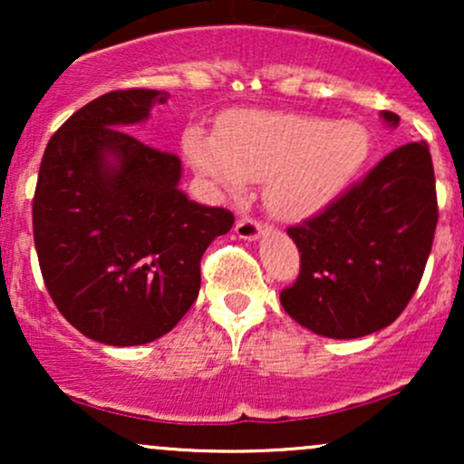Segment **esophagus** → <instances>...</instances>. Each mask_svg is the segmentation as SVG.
Wrapping results in <instances>:
<instances>
[{
    "label": "esophagus",
    "instance_id": "obj_1",
    "mask_svg": "<svg viewBox=\"0 0 464 464\" xmlns=\"http://www.w3.org/2000/svg\"><path fill=\"white\" fill-rule=\"evenodd\" d=\"M236 233L242 239H257L259 233H262V225H259L255 218L250 216H242L236 222Z\"/></svg>",
    "mask_w": 464,
    "mask_h": 464
}]
</instances>
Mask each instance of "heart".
Here are the masks:
<instances>
[{"instance_id":"b5f03b06","label":"heart","mask_w":464,"mask_h":464,"mask_svg":"<svg viewBox=\"0 0 464 464\" xmlns=\"http://www.w3.org/2000/svg\"><path fill=\"white\" fill-rule=\"evenodd\" d=\"M189 163L239 194L248 180H266L264 202L281 220L310 218L349 188L369 159V132L358 121L281 111H236L218 135L191 126L183 137Z\"/></svg>"}]
</instances>
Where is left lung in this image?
<instances>
[{
  "label": "left lung",
  "mask_w": 464,
  "mask_h": 464,
  "mask_svg": "<svg viewBox=\"0 0 464 464\" xmlns=\"http://www.w3.org/2000/svg\"><path fill=\"white\" fill-rule=\"evenodd\" d=\"M382 117L399 124L391 111ZM436 222L428 143L399 146L321 214L287 228L301 253V273L281 290V305L324 338L380 332L417 292Z\"/></svg>",
  "instance_id": "left-lung-1"
}]
</instances>
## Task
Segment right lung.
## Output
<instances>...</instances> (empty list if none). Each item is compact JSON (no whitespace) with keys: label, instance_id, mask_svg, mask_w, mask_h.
I'll use <instances>...</instances> for the list:
<instances>
[{"label":"right lung","instance_id":"1","mask_svg":"<svg viewBox=\"0 0 464 464\" xmlns=\"http://www.w3.org/2000/svg\"><path fill=\"white\" fill-rule=\"evenodd\" d=\"M157 89H120L52 135L32 200L41 275L80 334L113 347L161 338L200 290V257L231 231V211L179 189L180 159L126 126L148 120Z\"/></svg>","mask_w":464,"mask_h":464}]
</instances>
